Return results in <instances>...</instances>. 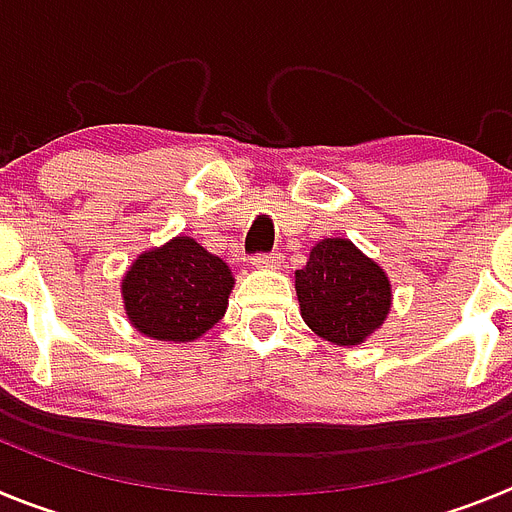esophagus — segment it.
Wrapping results in <instances>:
<instances>
[{
	"mask_svg": "<svg viewBox=\"0 0 512 512\" xmlns=\"http://www.w3.org/2000/svg\"><path fill=\"white\" fill-rule=\"evenodd\" d=\"M284 261L282 253H256L251 259V264L256 266V269H279Z\"/></svg>",
	"mask_w": 512,
	"mask_h": 512,
	"instance_id": "esophagus-1",
	"label": "esophagus"
}]
</instances>
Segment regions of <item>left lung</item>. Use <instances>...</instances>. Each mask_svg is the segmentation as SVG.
Returning a JSON list of instances; mask_svg holds the SVG:
<instances>
[{
    "label": "left lung",
    "mask_w": 512,
    "mask_h": 512,
    "mask_svg": "<svg viewBox=\"0 0 512 512\" xmlns=\"http://www.w3.org/2000/svg\"><path fill=\"white\" fill-rule=\"evenodd\" d=\"M295 289L305 323L336 346L364 343L392 307L384 269L348 238L315 243L305 269L295 271Z\"/></svg>",
    "instance_id": "obj_1"
}]
</instances>
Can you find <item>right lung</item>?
<instances>
[{
	"mask_svg": "<svg viewBox=\"0 0 512 512\" xmlns=\"http://www.w3.org/2000/svg\"><path fill=\"white\" fill-rule=\"evenodd\" d=\"M233 284V271L220 256L189 235H176L133 261L122 277V300L143 336L187 343L223 318Z\"/></svg>",
	"mask_w": 512,
	"mask_h": 512,
	"instance_id": "add662e5",
	"label": "right lung"
}]
</instances>
